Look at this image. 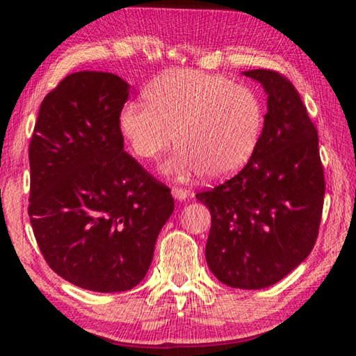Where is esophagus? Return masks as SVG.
Instances as JSON below:
<instances>
[{
    "instance_id": "34e87169",
    "label": "esophagus",
    "mask_w": 356,
    "mask_h": 356,
    "mask_svg": "<svg viewBox=\"0 0 356 356\" xmlns=\"http://www.w3.org/2000/svg\"><path fill=\"white\" fill-rule=\"evenodd\" d=\"M171 193H172V196L176 197V200H179V201L186 200V197H188V195H190V191L186 190V188H184V186H172Z\"/></svg>"
}]
</instances>
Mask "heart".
<instances>
[{"label": "heart", "mask_w": 356, "mask_h": 356, "mask_svg": "<svg viewBox=\"0 0 356 356\" xmlns=\"http://www.w3.org/2000/svg\"><path fill=\"white\" fill-rule=\"evenodd\" d=\"M147 104L129 102L119 129L140 159H155L177 138L180 147L163 170L177 177L202 172L222 179L254 152L264 108L252 89L200 70H172L150 84Z\"/></svg>", "instance_id": "obj_1"}]
</instances>
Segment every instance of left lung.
<instances>
[{"label":"left lung","instance_id":"1","mask_svg":"<svg viewBox=\"0 0 356 356\" xmlns=\"http://www.w3.org/2000/svg\"><path fill=\"white\" fill-rule=\"evenodd\" d=\"M267 92L264 129L248 163L196 197L212 215L206 259L226 286L262 289L309 256L321 226L325 177L317 130L280 72H243Z\"/></svg>","mask_w":356,"mask_h":356}]
</instances>
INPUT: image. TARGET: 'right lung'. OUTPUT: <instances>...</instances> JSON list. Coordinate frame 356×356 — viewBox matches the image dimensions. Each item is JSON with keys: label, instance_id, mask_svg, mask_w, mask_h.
Here are the masks:
<instances>
[{"label": "right lung", "instance_id": "obj_1", "mask_svg": "<svg viewBox=\"0 0 356 356\" xmlns=\"http://www.w3.org/2000/svg\"><path fill=\"white\" fill-rule=\"evenodd\" d=\"M129 84L75 72L40 104L29 143V221L42 256L65 281L122 292L146 276L171 190L124 150Z\"/></svg>", "mask_w": 356, "mask_h": 356}]
</instances>
